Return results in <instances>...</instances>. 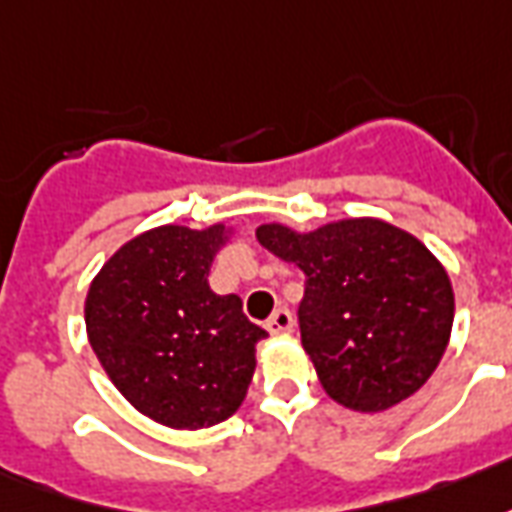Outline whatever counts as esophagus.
Listing matches in <instances>:
<instances>
[{
	"mask_svg": "<svg viewBox=\"0 0 512 512\" xmlns=\"http://www.w3.org/2000/svg\"><path fill=\"white\" fill-rule=\"evenodd\" d=\"M294 316L289 308H275L270 319H267V330L270 333H286V330H292Z\"/></svg>",
	"mask_w": 512,
	"mask_h": 512,
	"instance_id": "obj_1",
	"label": "esophagus"
}]
</instances>
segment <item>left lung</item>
I'll return each instance as SVG.
<instances>
[{
  "mask_svg": "<svg viewBox=\"0 0 512 512\" xmlns=\"http://www.w3.org/2000/svg\"><path fill=\"white\" fill-rule=\"evenodd\" d=\"M256 237L305 272L302 346L333 401L382 412L428 382L450 341L455 305L445 267L423 242L374 218L311 234L270 223Z\"/></svg>",
  "mask_w": 512,
  "mask_h": 512,
  "instance_id": "obj_1",
  "label": "left lung"
}]
</instances>
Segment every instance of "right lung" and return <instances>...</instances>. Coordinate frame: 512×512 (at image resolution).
I'll return each mask as SVG.
<instances>
[{"label":"right lung","mask_w":512,"mask_h":512,"mask_svg":"<svg viewBox=\"0 0 512 512\" xmlns=\"http://www.w3.org/2000/svg\"><path fill=\"white\" fill-rule=\"evenodd\" d=\"M223 226H160L122 245L87 294L100 365L138 412L169 428H210L237 412L267 330L237 294L210 289Z\"/></svg>","instance_id":"obj_1"}]
</instances>
